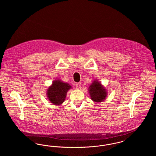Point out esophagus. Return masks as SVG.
I'll use <instances>...</instances> for the list:
<instances>
[{
	"label": "esophagus",
	"instance_id": "34e87169",
	"mask_svg": "<svg viewBox=\"0 0 156 156\" xmlns=\"http://www.w3.org/2000/svg\"><path fill=\"white\" fill-rule=\"evenodd\" d=\"M76 88L77 89H80L81 88V82H78L76 83Z\"/></svg>",
	"mask_w": 156,
	"mask_h": 156
}]
</instances>
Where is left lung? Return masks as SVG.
<instances>
[{
  "mask_svg": "<svg viewBox=\"0 0 156 156\" xmlns=\"http://www.w3.org/2000/svg\"><path fill=\"white\" fill-rule=\"evenodd\" d=\"M88 92L91 100L97 103L103 102L108 95L107 90L97 79L89 85Z\"/></svg>",
  "mask_w": 156,
  "mask_h": 156,
  "instance_id": "1",
  "label": "left lung"
}]
</instances>
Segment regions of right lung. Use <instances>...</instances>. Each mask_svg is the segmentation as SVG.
Segmentation results:
<instances>
[{
  "label": "right lung",
  "instance_id": "obj_1",
  "mask_svg": "<svg viewBox=\"0 0 156 156\" xmlns=\"http://www.w3.org/2000/svg\"><path fill=\"white\" fill-rule=\"evenodd\" d=\"M72 88L67 82L59 79L55 80L47 89V97L51 104L59 106L65 101L67 92Z\"/></svg>",
  "mask_w": 156,
  "mask_h": 156
}]
</instances>
